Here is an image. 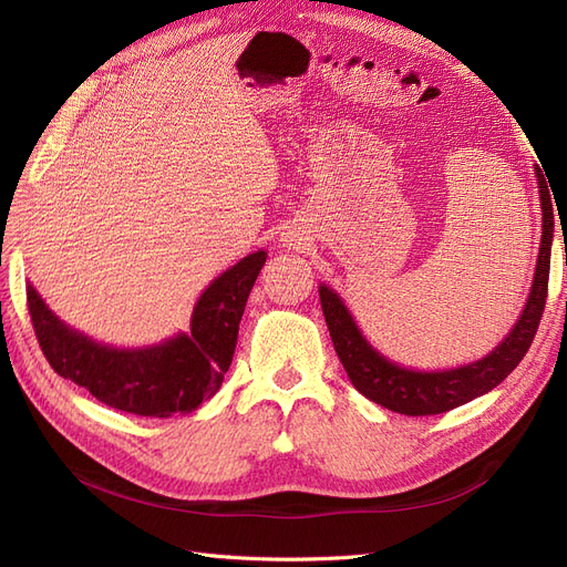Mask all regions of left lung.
<instances>
[{
	"label": "left lung",
	"instance_id": "1",
	"mask_svg": "<svg viewBox=\"0 0 567 567\" xmlns=\"http://www.w3.org/2000/svg\"><path fill=\"white\" fill-rule=\"evenodd\" d=\"M542 200V246L535 267L525 310L511 333L487 357L473 364L447 371H414L392 364L381 352H375L362 331L357 329L346 302L329 286H319V300L326 326L340 364L346 367L352 385L367 400L381 404L404 416H433L466 404L480 394L499 385L506 375L520 364L539 329V319L546 305L548 267H551L554 241V205L548 196V184L542 169L535 167Z\"/></svg>",
	"mask_w": 567,
	"mask_h": 567
}]
</instances>
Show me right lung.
<instances>
[{
	"label": "right lung",
	"instance_id": "1",
	"mask_svg": "<svg viewBox=\"0 0 567 567\" xmlns=\"http://www.w3.org/2000/svg\"><path fill=\"white\" fill-rule=\"evenodd\" d=\"M265 260L267 252L257 250L219 274L194 307L192 331L153 348L117 350L94 342L65 326L30 284L28 312L51 369L99 402L136 416L188 414L225 381L238 323Z\"/></svg>",
	"mask_w": 567,
	"mask_h": 567
}]
</instances>
